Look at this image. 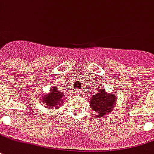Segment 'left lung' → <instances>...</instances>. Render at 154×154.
Here are the masks:
<instances>
[{"label":"left lung","mask_w":154,"mask_h":154,"mask_svg":"<svg viewBox=\"0 0 154 154\" xmlns=\"http://www.w3.org/2000/svg\"><path fill=\"white\" fill-rule=\"evenodd\" d=\"M116 92L106 91L103 88H100L90 100V107L96 112V118H102L105 115L110 114L117 101Z\"/></svg>","instance_id":"8db88e82"}]
</instances>
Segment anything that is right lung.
I'll return each mask as SVG.
<instances>
[{
	"instance_id": "obj_1",
	"label": "right lung",
	"mask_w": 154,
	"mask_h": 154,
	"mask_svg": "<svg viewBox=\"0 0 154 154\" xmlns=\"http://www.w3.org/2000/svg\"><path fill=\"white\" fill-rule=\"evenodd\" d=\"M66 99L67 97L65 94L59 91L55 85H52L51 90L49 93H45L42 95V102L48 108L56 109L63 103Z\"/></svg>"
}]
</instances>
